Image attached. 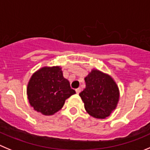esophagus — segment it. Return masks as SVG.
Listing matches in <instances>:
<instances>
[{
  "instance_id": "34e87169",
  "label": "esophagus",
  "mask_w": 150,
  "mask_h": 150,
  "mask_svg": "<svg viewBox=\"0 0 150 150\" xmlns=\"http://www.w3.org/2000/svg\"><path fill=\"white\" fill-rule=\"evenodd\" d=\"M80 91H81V88H76V93L77 94H79V93H80Z\"/></svg>"
}]
</instances>
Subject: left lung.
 <instances>
[{"label":"left lung","mask_w":150,"mask_h":150,"mask_svg":"<svg viewBox=\"0 0 150 150\" xmlns=\"http://www.w3.org/2000/svg\"><path fill=\"white\" fill-rule=\"evenodd\" d=\"M85 88L79 93L85 110L96 119H105L116 108L119 87L109 74L92 69L85 77Z\"/></svg>","instance_id":"obj_1"}]
</instances>
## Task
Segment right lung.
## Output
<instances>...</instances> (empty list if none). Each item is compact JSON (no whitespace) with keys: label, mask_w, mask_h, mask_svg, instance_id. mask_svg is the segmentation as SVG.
<instances>
[{"label":"right lung","mask_w":150,"mask_h":150,"mask_svg":"<svg viewBox=\"0 0 150 150\" xmlns=\"http://www.w3.org/2000/svg\"><path fill=\"white\" fill-rule=\"evenodd\" d=\"M26 93L34 110L42 115H51L62 109L65 100L76 92L63 77L60 66H45L32 74Z\"/></svg>","instance_id":"obj_1"}]
</instances>
